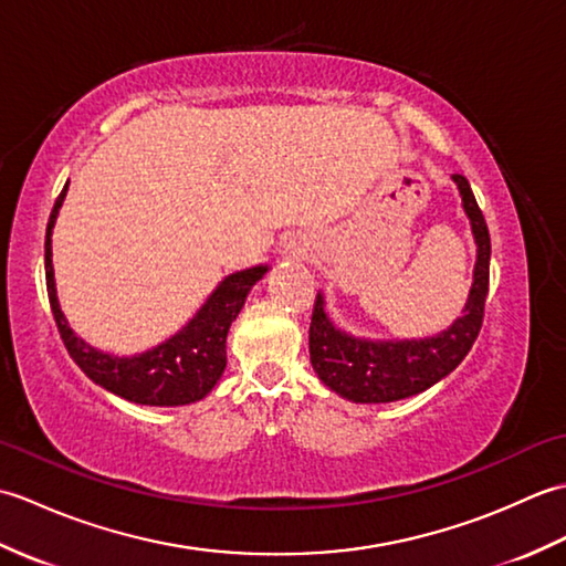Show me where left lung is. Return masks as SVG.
Masks as SVG:
<instances>
[{"mask_svg":"<svg viewBox=\"0 0 566 566\" xmlns=\"http://www.w3.org/2000/svg\"><path fill=\"white\" fill-rule=\"evenodd\" d=\"M462 209L472 226L476 262L462 316L428 338L371 340L340 331L326 314V298L318 292L308 328L311 365L318 379L353 403H391L430 389L462 363L482 328L489 294V228L476 207L467 177L452 175Z\"/></svg>","mask_w":566,"mask_h":566,"instance_id":"1","label":"left lung"}]
</instances>
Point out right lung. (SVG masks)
<instances>
[{
  "label": "right lung",
  "mask_w": 566,
  "mask_h": 566,
  "mask_svg": "<svg viewBox=\"0 0 566 566\" xmlns=\"http://www.w3.org/2000/svg\"><path fill=\"white\" fill-rule=\"evenodd\" d=\"M65 191L67 187L60 191L45 228V286L60 338L70 357L94 384L130 403L187 406L201 401L226 369V338L231 323L238 318L250 290L262 280L270 264H255V268L228 274L182 328L150 350L128 357L97 350L70 328L55 292L51 235L57 211L65 201Z\"/></svg>",
  "instance_id": "obj_1"
}]
</instances>
